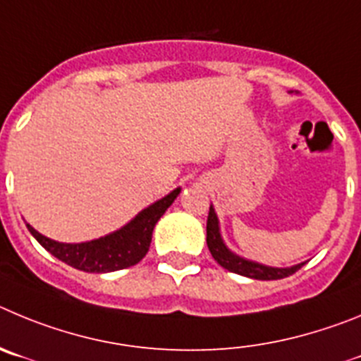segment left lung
<instances>
[{
	"instance_id": "obj_1",
	"label": "left lung",
	"mask_w": 361,
	"mask_h": 361,
	"mask_svg": "<svg viewBox=\"0 0 361 361\" xmlns=\"http://www.w3.org/2000/svg\"><path fill=\"white\" fill-rule=\"evenodd\" d=\"M207 245H209L210 253L217 261V264H221L228 271H233V274L255 279V281H277V279L290 277L297 269L306 264V262H300V264L290 266V268H275V266L261 264V262L250 261V259L233 253L232 250H228V246L225 245L223 237H221L219 219H217V214L212 204H210L209 219H207Z\"/></svg>"
}]
</instances>
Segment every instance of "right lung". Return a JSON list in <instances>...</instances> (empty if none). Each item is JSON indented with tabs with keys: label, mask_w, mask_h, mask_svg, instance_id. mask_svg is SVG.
Masks as SVG:
<instances>
[{
	"label": "right lung",
	"mask_w": 361,
	"mask_h": 361,
	"mask_svg": "<svg viewBox=\"0 0 361 361\" xmlns=\"http://www.w3.org/2000/svg\"><path fill=\"white\" fill-rule=\"evenodd\" d=\"M180 192V187L174 188L173 192H169L165 197L154 201L147 209L136 214L122 228L93 241L59 243L39 233L28 223L27 228L37 239L39 245L59 261L87 274H109V271L138 264L145 257L151 246L154 225Z\"/></svg>",
	"instance_id": "right-lung-1"
}]
</instances>
